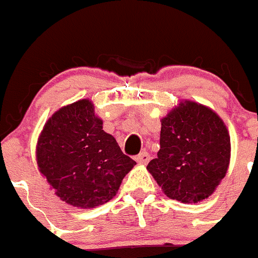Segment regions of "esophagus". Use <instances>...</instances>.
I'll use <instances>...</instances> for the list:
<instances>
[{
    "label": "esophagus",
    "mask_w": 258,
    "mask_h": 258,
    "mask_svg": "<svg viewBox=\"0 0 258 258\" xmlns=\"http://www.w3.org/2000/svg\"><path fill=\"white\" fill-rule=\"evenodd\" d=\"M135 160H137L139 164H147L150 160V155L148 154L147 152H142L140 154H138L137 157H135Z\"/></svg>",
    "instance_id": "34e87169"
}]
</instances>
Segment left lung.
Returning a JSON list of instances; mask_svg holds the SVG:
<instances>
[{
  "mask_svg": "<svg viewBox=\"0 0 258 258\" xmlns=\"http://www.w3.org/2000/svg\"><path fill=\"white\" fill-rule=\"evenodd\" d=\"M160 123V149L147 165L148 172L172 200H207L226 177L231 160L224 121L203 104L180 100Z\"/></svg>",
  "mask_w": 258,
  "mask_h": 258,
  "instance_id": "obj_1",
  "label": "left lung"
}]
</instances>
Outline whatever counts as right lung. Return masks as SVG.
I'll use <instances>...</instances> for the list:
<instances>
[{"mask_svg":"<svg viewBox=\"0 0 258 258\" xmlns=\"http://www.w3.org/2000/svg\"><path fill=\"white\" fill-rule=\"evenodd\" d=\"M36 162L55 195L84 210L113 200L137 164L104 132L89 99L62 106L48 118L37 139Z\"/></svg>","mask_w":258,"mask_h":258,"instance_id":"right-lung-1","label":"right lung"}]
</instances>
